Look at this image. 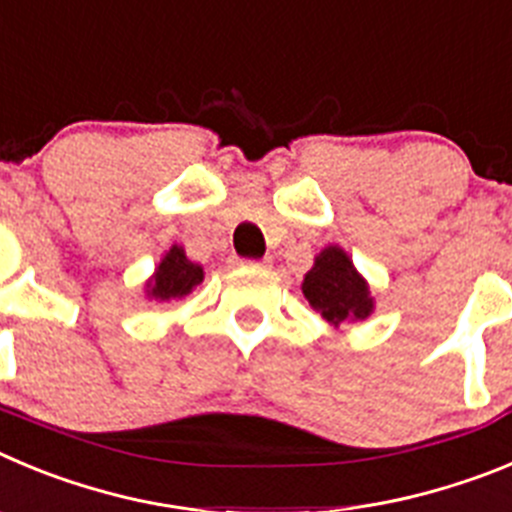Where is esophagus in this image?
Returning a JSON list of instances; mask_svg holds the SVG:
<instances>
[{"instance_id": "esophagus-1", "label": "esophagus", "mask_w": 512, "mask_h": 512, "mask_svg": "<svg viewBox=\"0 0 512 512\" xmlns=\"http://www.w3.org/2000/svg\"><path fill=\"white\" fill-rule=\"evenodd\" d=\"M270 260H242V265H250V267H267Z\"/></svg>"}]
</instances>
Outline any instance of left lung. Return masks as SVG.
<instances>
[{
    "instance_id": "obj_1",
    "label": "left lung",
    "mask_w": 512,
    "mask_h": 512,
    "mask_svg": "<svg viewBox=\"0 0 512 512\" xmlns=\"http://www.w3.org/2000/svg\"><path fill=\"white\" fill-rule=\"evenodd\" d=\"M303 296L334 326L347 319H367L372 311L370 288L339 247H326L316 257V265L303 278Z\"/></svg>"
}]
</instances>
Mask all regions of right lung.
Masks as SVG:
<instances>
[{"label": "right lung", "mask_w": 512, "mask_h": 512, "mask_svg": "<svg viewBox=\"0 0 512 512\" xmlns=\"http://www.w3.org/2000/svg\"><path fill=\"white\" fill-rule=\"evenodd\" d=\"M201 280H204L201 265L188 260V257L183 255L181 247H170V252L163 257L158 270H155V278L153 283H150V296L160 298V301L183 298L188 296Z\"/></svg>", "instance_id": "add662e5"}]
</instances>
